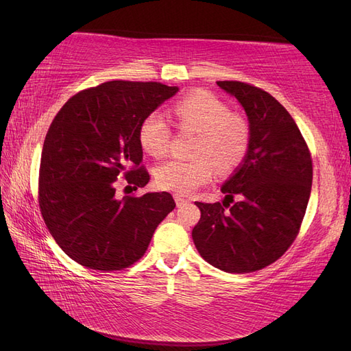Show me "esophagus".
<instances>
[{
  "label": "esophagus",
  "instance_id": "34e87169",
  "mask_svg": "<svg viewBox=\"0 0 351 351\" xmlns=\"http://www.w3.org/2000/svg\"><path fill=\"white\" fill-rule=\"evenodd\" d=\"M174 199H176V204H177L178 208H180V206H184L186 204H189V200L184 199V197H182V196H176Z\"/></svg>",
  "mask_w": 351,
  "mask_h": 351
}]
</instances>
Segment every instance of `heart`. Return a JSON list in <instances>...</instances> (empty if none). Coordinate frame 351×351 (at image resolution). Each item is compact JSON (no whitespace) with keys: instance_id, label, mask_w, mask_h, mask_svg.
I'll list each match as a JSON object with an SVG mask.
<instances>
[{"instance_id":"obj_1","label":"heart","mask_w":351,"mask_h":351,"mask_svg":"<svg viewBox=\"0 0 351 351\" xmlns=\"http://www.w3.org/2000/svg\"><path fill=\"white\" fill-rule=\"evenodd\" d=\"M173 117L180 130L197 133L193 159L173 158L156 168L158 186L177 196H186L209 183L215 173L231 171L246 158L250 125L240 114L209 92H195L176 102ZM171 129L161 114H147L139 124L137 139L143 149L161 158L168 152Z\"/></svg>"}]
</instances>
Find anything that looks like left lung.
<instances>
[{"mask_svg": "<svg viewBox=\"0 0 351 351\" xmlns=\"http://www.w3.org/2000/svg\"><path fill=\"white\" fill-rule=\"evenodd\" d=\"M217 84L246 111L250 145L221 187L224 202H195L200 219L192 237L212 267L254 272L280 259L299 234L312 189V156L293 117L272 95L244 82Z\"/></svg>", "mask_w": 351, "mask_h": 351, "instance_id": "left-lung-1", "label": "left lung"}]
</instances>
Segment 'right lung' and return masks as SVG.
<instances>
[{
    "label": "right lung",
    "mask_w": 351,
    "mask_h": 351,
    "mask_svg": "<svg viewBox=\"0 0 351 351\" xmlns=\"http://www.w3.org/2000/svg\"><path fill=\"white\" fill-rule=\"evenodd\" d=\"M177 90L159 82H105L74 95L52 120L40 156L39 209L58 246L82 267L129 268L176 208L167 192L120 199L115 184L124 177L137 190L149 182L137 130Z\"/></svg>",
    "instance_id": "add662e5"
}]
</instances>
